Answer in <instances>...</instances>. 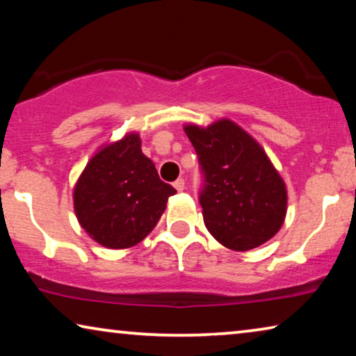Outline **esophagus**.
I'll return each mask as SVG.
<instances>
[{
    "label": "esophagus",
    "mask_w": 356,
    "mask_h": 356,
    "mask_svg": "<svg viewBox=\"0 0 356 356\" xmlns=\"http://www.w3.org/2000/svg\"><path fill=\"white\" fill-rule=\"evenodd\" d=\"M174 188H176L177 191H184V188H185V180H184V179H177L176 182H174Z\"/></svg>",
    "instance_id": "1"
}]
</instances>
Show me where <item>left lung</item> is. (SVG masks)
<instances>
[{
    "label": "left lung",
    "instance_id": "8db88e82",
    "mask_svg": "<svg viewBox=\"0 0 356 356\" xmlns=\"http://www.w3.org/2000/svg\"><path fill=\"white\" fill-rule=\"evenodd\" d=\"M184 130L204 176L200 204L207 231L234 251L272 238L286 218L287 190L261 144L229 119Z\"/></svg>",
    "mask_w": 356,
    "mask_h": 356
}]
</instances>
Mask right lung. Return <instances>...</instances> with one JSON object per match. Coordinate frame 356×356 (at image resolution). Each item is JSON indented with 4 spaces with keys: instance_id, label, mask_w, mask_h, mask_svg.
<instances>
[{
    "instance_id": "add662e5",
    "label": "right lung",
    "mask_w": 356,
    "mask_h": 356,
    "mask_svg": "<svg viewBox=\"0 0 356 356\" xmlns=\"http://www.w3.org/2000/svg\"><path fill=\"white\" fill-rule=\"evenodd\" d=\"M172 195L176 190L143 154L140 135L129 134L88 161L74 188V209L95 242L124 250L149 236Z\"/></svg>"
}]
</instances>
